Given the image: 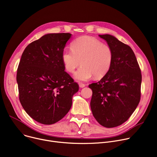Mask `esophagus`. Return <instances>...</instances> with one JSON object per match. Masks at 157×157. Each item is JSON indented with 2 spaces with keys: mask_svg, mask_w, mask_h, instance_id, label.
I'll return each mask as SVG.
<instances>
[{
  "mask_svg": "<svg viewBox=\"0 0 157 157\" xmlns=\"http://www.w3.org/2000/svg\"><path fill=\"white\" fill-rule=\"evenodd\" d=\"M79 87H80V88H83V87H86V84L82 83H79Z\"/></svg>",
  "mask_w": 157,
  "mask_h": 157,
  "instance_id": "esophagus-1",
  "label": "esophagus"
}]
</instances>
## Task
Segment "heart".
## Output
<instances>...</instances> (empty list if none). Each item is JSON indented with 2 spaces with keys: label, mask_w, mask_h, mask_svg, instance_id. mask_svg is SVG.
Returning a JSON list of instances; mask_svg holds the SVG:
<instances>
[{
  "label": "heart",
  "mask_w": 157,
  "mask_h": 157,
  "mask_svg": "<svg viewBox=\"0 0 157 157\" xmlns=\"http://www.w3.org/2000/svg\"><path fill=\"white\" fill-rule=\"evenodd\" d=\"M71 50L65 49L62 59L65 70L73 73L80 63L75 78L86 82L93 76L104 77L109 70L113 61V52L110 46L103 44L97 38L83 36L77 38L71 44Z\"/></svg>",
  "instance_id": "heart-1"
}]
</instances>
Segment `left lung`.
Segmentation results:
<instances>
[{"label": "left lung", "instance_id": "left-lung-1", "mask_svg": "<svg viewBox=\"0 0 157 157\" xmlns=\"http://www.w3.org/2000/svg\"><path fill=\"white\" fill-rule=\"evenodd\" d=\"M99 36L111 47L113 61L104 77L89 86L92 90L90 108L101 125L114 128L126 122L140 102L141 73L129 46L110 34Z\"/></svg>", "mask_w": 157, "mask_h": 157}]
</instances>
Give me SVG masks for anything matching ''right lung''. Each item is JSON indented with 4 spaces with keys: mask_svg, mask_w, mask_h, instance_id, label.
Here are the masks:
<instances>
[{
    "mask_svg": "<svg viewBox=\"0 0 157 157\" xmlns=\"http://www.w3.org/2000/svg\"><path fill=\"white\" fill-rule=\"evenodd\" d=\"M70 33L44 35L27 46L17 71L19 99L36 121L52 124L70 111L78 85L65 71L62 55Z\"/></svg>",
    "mask_w": 157,
    "mask_h": 157,
    "instance_id": "right-lung-1",
    "label": "right lung"
}]
</instances>
